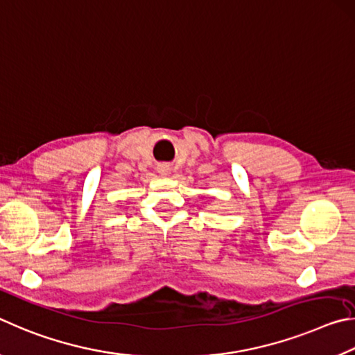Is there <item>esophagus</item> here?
I'll use <instances>...</instances> for the list:
<instances>
[{
  "label": "esophagus",
  "instance_id": "34e87169",
  "mask_svg": "<svg viewBox=\"0 0 355 355\" xmlns=\"http://www.w3.org/2000/svg\"><path fill=\"white\" fill-rule=\"evenodd\" d=\"M157 170H159L160 174H166L168 171H170V168H168V165H160Z\"/></svg>",
  "mask_w": 355,
  "mask_h": 355
}]
</instances>
